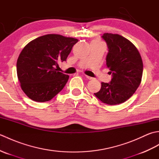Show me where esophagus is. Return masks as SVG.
Returning a JSON list of instances; mask_svg holds the SVG:
<instances>
[{"instance_id":"1","label":"esophagus","mask_w":159,"mask_h":159,"mask_svg":"<svg viewBox=\"0 0 159 159\" xmlns=\"http://www.w3.org/2000/svg\"><path fill=\"white\" fill-rule=\"evenodd\" d=\"M85 76L87 78V79H88L89 80H92L93 78L92 77H90V76H87V75H85Z\"/></svg>"}]
</instances>
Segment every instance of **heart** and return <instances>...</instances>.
Instances as JSON below:
<instances>
[{
	"label": "heart",
	"instance_id": "obj_1",
	"mask_svg": "<svg viewBox=\"0 0 159 159\" xmlns=\"http://www.w3.org/2000/svg\"><path fill=\"white\" fill-rule=\"evenodd\" d=\"M98 42H99V41H98Z\"/></svg>",
	"mask_w": 159,
	"mask_h": 159
}]
</instances>
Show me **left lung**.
<instances>
[{
	"label": "left lung",
	"mask_w": 159,
	"mask_h": 159,
	"mask_svg": "<svg viewBox=\"0 0 159 159\" xmlns=\"http://www.w3.org/2000/svg\"><path fill=\"white\" fill-rule=\"evenodd\" d=\"M102 38L109 48L107 66L113 78L109 83H101L100 90L94 94L104 103L119 104L129 99L139 87L143 74L142 59L135 46L123 36L105 33Z\"/></svg>",
	"instance_id": "8db88e82"
}]
</instances>
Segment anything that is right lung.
Masks as SVG:
<instances>
[{"mask_svg": "<svg viewBox=\"0 0 159 159\" xmlns=\"http://www.w3.org/2000/svg\"><path fill=\"white\" fill-rule=\"evenodd\" d=\"M77 39L58 34L32 40L17 60V75L21 89L30 99L43 102L53 98L66 85L69 76L57 71L66 61Z\"/></svg>", "mask_w": 159, "mask_h": 159, "instance_id": "obj_1", "label": "right lung"}]
</instances>
